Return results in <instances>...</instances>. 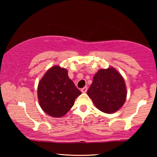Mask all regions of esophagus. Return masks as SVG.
Instances as JSON below:
<instances>
[{"mask_svg": "<svg viewBox=\"0 0 157 157\" xmlns=\"http://www.w3.org/2000/svg\"><path fill=\"white\" fill-rule=\"evenodd\" d=\"M81 91L82 93H86L87 91V86H85V87H84V88H82L81 89Z\"/></svg>", "mask_w": 157, "mask_h": 157, "instance_id": "esophagus-1", "label": "esophagus"}]
</instances>
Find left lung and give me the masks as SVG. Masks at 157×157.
Masks as SVG:
<instances>
[{
	"label": "left lung",
	"mask_w": 157,
	"mask_h": 157,
	"mask_svg": "<svg viewBox=\"0 0 157 157\" xmlns=\"http://www.w3.org/2000/svg\"><path fill=\"white\" fill-rule=\"evenodd\" d=\"M127 88L123 78L113 67L100 69L95 74L87 94L94 105L105 113H113L124 104Z\"/></svg>",
	"instance_id": "left-lung-1"
}]
</instances>
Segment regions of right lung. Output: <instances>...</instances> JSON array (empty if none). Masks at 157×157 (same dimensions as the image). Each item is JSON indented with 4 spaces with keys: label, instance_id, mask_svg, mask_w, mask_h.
<instances>
[{
    "label": "right lung",
    "instance_id": "1",
    "mask_svg": "<svg viewBox=\"0 0 157 157\" xmlns=\"http://www.w3.org/2000/svg\"><path fill=\"white\" fill-rule=\"evenodd\" d=\"M81 94L68 78V71L57 65L46 71L37 89L38 101L42 110L54 118L66 115Z\"/></svg>",
    "mask_w": 157,
    "mask_h": 157
}]
</instances>
